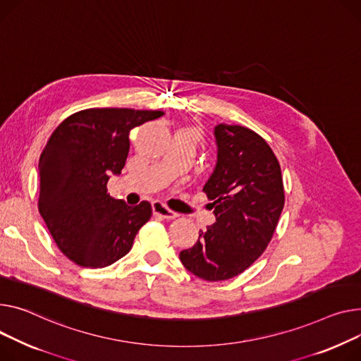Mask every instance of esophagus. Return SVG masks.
I'll use <instances>...</instances> for the list:
<instances>
[{
  "mask_svg": "<svg viewBox=\"0 0 361 361\" xmlns=\"http://www.w3.org/2000/svg\"><path fill=\"white\" fill-rule=\"evenodd\" d=\"M152 210H154L155 216H159V218H162V219H174V218H177V213L168 209L161 202H154L152 203Z\"/></svg>",
  "mask_w": 361,
  "mask_h": 361,
  "instance_id": "obj_1",
  "label": "esophagus"
}]
</instances>
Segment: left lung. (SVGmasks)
<instances>
[{"label":"left lung","instance_id":"left-lung-1","mask_svg":"<svg viewBox=\"0 0 361 361\" xmlns=\"http://www.w3.org/2000/svg\"><path fill=\"white\" fill-rule=\"evenodd\" d=\"M218 159L203 191L216 222L180 252L183 266L207 281L232 279L267 248L284 206L280 164L248 128L214 126Z\"/></svg>","mask_w":361,"mask_h":361}]
</instances>
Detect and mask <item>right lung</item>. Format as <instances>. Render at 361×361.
Wrapping results in <instances>:
<instances>
[{
    "instance_id": "add662e5",
    "label": "right lung",
    "mask_w": 361,
    "mask_h": 361,
    "mask_svg": "<svg viewBox=\"0 0 361 361\" xmlns=\"http://www.w3.org/2000/svg\"><path fill=\"white\" fill-rule=\"evenodd\" d=\"M159 110L87 109L66 117L39 159V212L59 250L81 267L125 257L152 207L110 197L107 181L123 170L133 128Z\"/></svg>"
}]
</instances>
